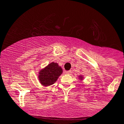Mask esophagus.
Returning <instances> with one entry per match:
<instances>
[{"instance_id": "esophagus-1", "label": "esophagus", "mask_w": 124, "mask_h": 124, "mask_svg": "<svg viewBox=\"0 0 124 124\" xmlns=\"http://www.w3.org/2000/svg\"><path fill=\"white\" fill-rule=\"evenodd\" d=\"M66 73L69 74V75H71V70H69V71H66Z\"/></svg>"}]
</instances>
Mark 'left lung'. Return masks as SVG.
<instances>
[{"mask_svg":"<svg viewBox=\"0 0 124 124\" xmlns=\"http://www.w3.org/2000/svg\"><path fill=\"white\" fill-rule=\"evenodd\" d=\"M79 79H80L81 81L83 80V76H82V75H79Z\"/></svg>","mask_w":124,"mask_h":124,"instance_id":"8db88e82","label":"left lung"}]
</instances>
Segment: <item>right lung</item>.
<instances>
[{"label": "right lung", "mask_w": 124, "mask_h": 124, "mask_svg": "<svg viewBox=\"0 0 124 124\" xmlns=\"http://www.w3.org/2000/svg\"><path fill=\"white\" fill-rule=\"evenodd\" d=\"M62 72L63 70L61 66L53 62L40 70L38 78L41 85L47 87L55 83Z\"/></svg>", "instance_id": "1"}]
</instances>
